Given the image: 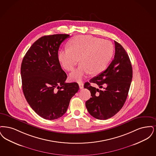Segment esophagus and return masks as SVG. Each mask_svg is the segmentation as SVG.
<instances>
[{
  "instance_id": "1",
  "label": "esophagus",
  "mask_w": 156,
  "mask_h": 156,
  "mask_svg": "<svg viewBox=\"0 0 156 156\" xmlns=\"http://www.w3.org/2000/svg\"><path fill=\"white\" fill-rule=\"evenodd\" d=\"M79 87H80V89H82V88H83V87H84V86H84V85H83V83L81 82V81L79 83Z\"/></svg>"
}]
</instances>
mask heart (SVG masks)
I'll return each instance as SVG.
<instances>
[{
  "instance_id": "heart-1",
  "label": "heart",
  "mask_w": 156,
  "mask_h": 156,
  "mask_svg": "<svg viewBox=\"0 0 156 156\" xmlns=\"http://www.w3.org/2000/svg\"><path fill=\"white\" fill-rule=\"evenodd\" d=\"M61 50L58 59L65 70L72 71L80 60L81 65L70 75L71 80L80 81L88 73H100L107 68L114 54L112 44L91 35H76Z\"/></svg>"
}]
</instances>
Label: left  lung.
I'll return each mask as SVG.
<instances>
[{"label":"left lung","mask_w":156,"mask_h":156,"mask_svg":"<svg viewBox=\"0 0 156 156\" xmlns=\"http://www.w3.org/2000/svg\"><path fill=\"white\" fill-rule=\"evenodd\" d=\"M114 42V59L108 67L84 85L91 96L86 102V107L90 115L100 120L112 117L122 108L132 79L133 71L129 56L120 44ZM90 82L95 83L100 88L91 87Z\"/></svg>","instance_id":"obj_1"}]
</instances>
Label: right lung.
<instances>
[{
    "mask_svg": "<svg viewBox=\"0 0 156 156\" xmlns=\"http://www.w3.org/2000/svg\"><path fill=\"white\" fill-rule=\"evenodd\" d=\"M68 34L40 38L28 50L21 66L22 88L27 102L41 117L54 120L64 115L72 97L78 91L76 82L66 83L58 50Z\"/></svg>",
    "mask_w": 156,
    "mask_h": 156,
    "instance_id": "1",
    "label": "right lung"
}]
</instances>
